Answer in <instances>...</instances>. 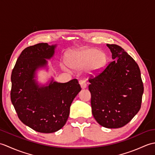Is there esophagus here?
I'll use <instances>...</instances> for the list:
<instances>
[{
    "instance_id": "34e87169",
    "label": "esophagus",
    "mask_w": 155,
    "mask_h": 155,
    "mask_svg": "<svg viewBox=\"0 0 155 155\" xmlns=\"http://www.w3.org/2000/svg\"><path fill=\"white\" fill-rule=\"evenodd\" d=\"M79 83H80V84H81V86L82 88H86V87H87V82H86V81L84 80V79H82V80H81V81H79Z\"/></svg>"
}]
</instances>
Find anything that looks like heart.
Masks as SVG:
<instances>
[{"instance_id":"b5f03b06","label":"heart","mask_w":155,"mask_h":155,"mask_svg":"<svg viewBox=\"0 0 155 155\" xmlns=\"http://www.w3.org/2000/svg\"><path fill=\"white\" fill-rule=\"evenodd\" d=\"M68 64L74 68L87 67L88 70L96 72L101 70L107 61L106 54L96 48H88L71 52L67 58ZM66 68L65 67H64Z\"/></svg>"}]
</instances>
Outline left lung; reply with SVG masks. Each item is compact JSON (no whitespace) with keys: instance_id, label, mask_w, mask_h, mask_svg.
Returning a JSON list of instances; mask_svg holds the SVG:
<instances>
[{"instance_id":"8db88e82","label":"left lung","mask_w":155,"mask_h":155,"mask_svg":"<svg viewBox=\"0 0 155 155\" xmlns=\"http://www.w3.org/2000/svg\"><path fill=\"white\" fill-rule=\"evenodd\" d=\"M114 60L88 85L93 117L108 128L124 127L139 111L144 92L140 71L135 61L117 45H108Z\"/></svg>"}]
</instances>
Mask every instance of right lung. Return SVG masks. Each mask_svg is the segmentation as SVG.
<instances>
[{
    "label": "right lung",
    "instance_id": "obj_1",
    "mask_svg": "<svg viewBox=\"0 0 155 155\" xmlns=\"http://www.w3.org/2000/svg\"><path fill=\"white\" fill-rule=\"evenodd\" d=\"M55 45L38 43L25 48L11 74V99L18 117L37 132L52 133L67 123L72 101L81 90L77 79L66 83L51 82L39 87L35 71L47 63L54 54Z\"/></svg>",
    "mask_w": 155,
    "mask_h": 155
}]
</instances>
